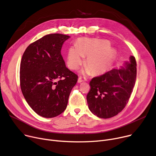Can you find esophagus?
I'll return each instance as SVG.
<instances>
[{
    "label": "esophagus",
    "instance_id": "obj_1",
    "mask_svg": "<svg viewBox=\"0 0 156 156\" xmlns=\"http://www.w3.org/2000/svg\"><path fill=\"white\" fill-rule=\"evenodd\" d=\"M87 81V79L85 77H82V76H80L78 78V83H81V82H83V81Z\"/></svg>",
    "mask_w": 156,
    "mask_h": 156
}]
</instances>
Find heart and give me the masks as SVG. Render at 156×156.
I'll list each match as a JSON object with an SVG mask.
<instances>
[{
  "instance_id": "b5f03b06",
  "label": "heart",
  "mask_w": 156,
  "mask_h": 156,
  "mask_svg": "<svg viewBox=\"0 0 156 156\" xmlns=\"http://www.w3.org/2000/svg\"><path fill=\"white\" fill-rule=\"evenodd\" d=\"M107 40L82 37L76 41V47L69 48L67 53V65L69 69H77L86 59V71L101 74L108 71L115 58V52L110 48Z\"/></svg>"
}]
</instances>
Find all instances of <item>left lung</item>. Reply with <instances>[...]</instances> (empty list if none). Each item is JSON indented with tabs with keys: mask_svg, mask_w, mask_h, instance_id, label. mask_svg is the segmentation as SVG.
I'll return each mask as SVG.
<instances>
[{
	"mask_svg": "<svg viewBox=\"0 0 156 156\" xmlns=\"http://www.w3.org/2000/svg\"><path fill=\"white\" fill-rule=\"evenodd\" d=\"M136 58L131 56L124 67L92 78L87 96L91 113L99 118L108 119L125 108L136 83Z\"/></svg>",
	"mask_w": 156,
	"mask_h": 156,
	"instance_id": "left-lung-1",
	"label": "left lung"
}]
</instances>
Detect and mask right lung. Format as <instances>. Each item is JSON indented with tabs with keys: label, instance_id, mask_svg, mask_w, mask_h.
<instances>
[{
	"label": "right lung",
	"instance_id": "add662e5",
	"mask_svg": "<svg viewBox=\"0 0 156 156\" xmlns=\"http://www.w3.org/2000/svg\"><path fill=\"white\" fill-rule=\"evenodd\" d=\"M70 36L48 34L31 43L23 55L20 85L23 94L39 115L55 117L66 108L78 76L66 68L61 50Z\"/></svg>",
	"mask_w": 156,
	"mask_h": 156
}]
</instances>
